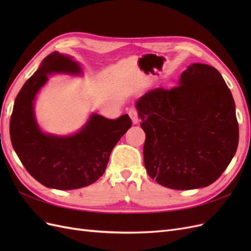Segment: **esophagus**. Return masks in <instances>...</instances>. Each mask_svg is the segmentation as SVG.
<instances>
[{"label":"esophagus","instance_id":"1","mask_svg":"<svg viewBox=\"0 0 251 251\" xmlns=\"http://www.w3.org/2000/svg\"><path fill=\"white\" fill-rule=\"evenodd\" d=\"M128 115H130L133 124H138L139 121V117H138V112H137V109L136 108H131L130 110H128Z\"/></svg>","mask_w":251,"mask_h":251}]
</instances>
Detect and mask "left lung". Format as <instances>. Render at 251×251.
Masks as SVG:
<instances>
[{
  "instance_id": "obj_1",
  "label": "left lung",
  "mask_w": 251,
  "mask_h": 251,
  "mask_svg": "<svg viewBox=\"0 0 251 251\" xmlns=\"http://www.w3.org/2000/svg\"><path fill=\"white\" fill-rule=\"evenodd\" d=\"M136 108L146 133L144 166L160 185L179 191L208 186L237 151L233 97L209 65L188 66L179 86L149 91Z\"/></svg>"
}]
</instances>
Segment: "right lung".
I'll list each match as a JSON object with an SVG mask.
<instances>
[{
	"instance_id": "obj_1",
	"label": "right lung",
	"mask_w": 251,
	"mask_h": 251,
	"mask_svg": "<svg viewBox=\"0 0 251 251\" xmlns=\"http://www.w3.org/2000/svg\"><path fill=\"white\" fill-rule=\"evenodd\" d=\"M80 72L72 56L52 52L24 83L14 101L9 126L12 147L27 172L49 188L70 191L94 183L107 169L113 148L132 126L127 114L116 119L92 114L74 135L62 137L41 131L33 102L48 74Z\"/></svg>"
}]
</instances>
